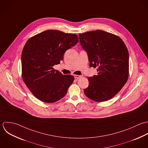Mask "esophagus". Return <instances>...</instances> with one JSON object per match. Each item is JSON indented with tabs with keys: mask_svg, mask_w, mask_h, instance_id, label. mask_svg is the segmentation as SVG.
<instances>
[{
	"mask_svg": "<svg viewBox=\"0 0 148 148\" xmlns=\"http://www.w3.org/2000/svg\"><path fill=\"white\" fill-rule=\"evenodd\" d=\"M82 76L81 75H74V78L76 79H78L80 78Z\"/></svg>",
	"mask_w": 148,
	"mask_h": 148,
	"instance_id": "1",
	"label": "esophagus"
}]
</instances>
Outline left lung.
<instances>
[{"label":"left lung","instance_id":"8db88e82","mask_svg":"<svg viewBox=\"0 0 148 148\" xmlns=\"http://www.w3.org/2000/svg\"><path fill=\"white\" fill-rule=\"evenodd\" d=\"M80 44L87 52L90 67L97 74L89 77L85 95L90 99L106 101L114 97L126 83L129 74L127 48L118 36L100 30L79 34Z\"/></svg>","mask_w":148,"mask_h":148}]
</instances>
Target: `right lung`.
<instances>
[{"instance_id": "obj_1", "label": "right lung", "mask_w": 148, "mask_h": 148, "mask_svg": "<svg viewBox=\"0 0 148 148\" xmlns=\"http://www.w3.org/2000/svg\"><path fill=\"white\" fill-rule=\"evenodd\" d=\"M75 34L48 30L30 38L21 55L22 77L32 94L45 103H54L67 93L74 77L63 75L53 66L63 59L64 52L78 42Z\"/></svg>"}]
</instances>
